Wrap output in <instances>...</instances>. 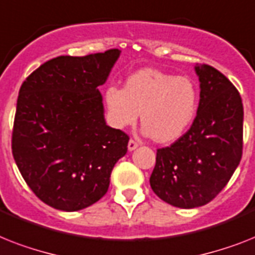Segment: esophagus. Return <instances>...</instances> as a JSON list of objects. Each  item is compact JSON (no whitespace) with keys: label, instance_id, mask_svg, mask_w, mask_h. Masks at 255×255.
I'll return each instance as SVG.
<instances>
[{"label":"esophagus","instance_id":"34e87169","mask_svg":"<svg viewBox=\"0 0 255 255\" xmlns=\"http://www.w3.org/2000/svg\"><path fill=\"white\" fill-rule=\"evenodd\" d=\"M137 146H138V144L134 141V140H129V141H128V150H129V152L134 150V149L137 148Z\"/></svg>","mask_w":255,"mask_h":255}]
</instances>
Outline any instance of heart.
I'll use <instances>...</instances> for the list:
<instances>
[{
	"label": "heart",
	"instance_id": "1",
	"mask_svg": "<svg viewBox=\"0 0 255 255\" xmlns=\"http://www.w3.org/2000/svg\"><path fill=\"white\" fill-rule=\"evenodd\" d=\"M103 99L114 128L133 126L140 114L142 132L157 142L181 137L198 110V92L192 81L158 69L138 70L127 78L123 89L110 85Z\"/></svg>",
	"mask_w": 255,
	"mask_h": 255
}]
</instances>
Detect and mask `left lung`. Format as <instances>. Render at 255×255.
Returning <instances> with one entry per match:
<instances>
[{
  "label": "left lung",
  "instance_id": "8db88e82",
  "mask_svg": "<svg viewBox=\"0 0 255 255\" xmlns=\"http://www.w3.org/2000/svg\"><path fill=\"white\" fill-rule=\"evenodd\" d=\"M200 99L191 128L157 150L150 187L178 208L204 206L225 187L242 156L244 106L237 89L210 65H195Z\"/></svg>",
  "mask_w": 255,
  "mask_h": 255
}]
</instances>
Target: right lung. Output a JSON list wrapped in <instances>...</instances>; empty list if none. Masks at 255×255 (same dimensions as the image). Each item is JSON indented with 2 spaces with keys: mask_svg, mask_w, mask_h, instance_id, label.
<instances>
[{
  "mask_svg": "<svg viewBox=\"0 0 255 255\" xmlns=\"http://www.w3.org/2000/svg\"><path fill=\"white\" fill-rule=\"evenodd\" d=\"M119 49L59 56L20 86L11 149L20 174L41 202L74 212L109 190L128 137L106 124L98 88L109 78Z\"/></svg>",
  "mask_w": 255,
  "mask_h": 255,
  "instance_id": "obj_1",
  "label": "right lung"
}]
</instances>
